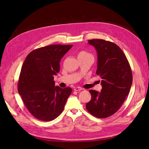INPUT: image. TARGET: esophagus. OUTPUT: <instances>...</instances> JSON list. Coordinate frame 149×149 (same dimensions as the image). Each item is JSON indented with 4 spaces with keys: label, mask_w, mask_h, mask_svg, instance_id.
Wrapping results in <instances>:
<instances>
[{
    "label": "esophagus",
    "mask_w": 149,
    "mask_h": 149,
    "mask_svg": "<svg viewBox=\"0 0 149 149\" xmlns=\"http://www.w3.org/2000/svg\"><path fill=\"white\" fill-rule=\"evenodd\" d=\"M74 90L75 91H79L82 90V88L81 87H75V88H74Z\"/></svg>",
    "instance_id": "1"
}]
</instances>
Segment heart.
Instances as JSON below:
<instances>
[{
	"label": "heart",
	"instance_id": "b5f03b06",
	"mask_svg": "<svg viewBox=\"0 0 149 149\" xmlns=\"http://www.w3.org/2000/svg\"><path fill=\"white\" fill-rule=\"evenodd\" d=\"M86 54H88V53L85 52V51H81L79 53L78 56H81V55H86Z\"/></svg>",
	"mask_w": 149,
	"mask_h": 149
}]
</instances>
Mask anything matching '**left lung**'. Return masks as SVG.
<instances>
[{"mask_svg":"<svg viewBox=\"0 0 149 149\" xmlns=\"http://www.w3.org/2000/svg\"><path fill=\"white\" fill-rule=\"evenodd\" d=\"M98 55L96 73L102 79L100 92L90 90L91 100L86 104L89 113L106 118L120 109L132 84V69L122 49L116 44L102 39L88 40Z\"/></svg>","mask_w":149,"mask_h":149,"instance_id":"left-lung-1","label":"left lung"}]
</instances>
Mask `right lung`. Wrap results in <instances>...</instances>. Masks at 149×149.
I'll return each instance as SVG.
<instances>
[{"label": "right lung", "instance_id": "obj_1", "mask_svg": "<svg viewBox=\"0 0 149 149\" xmlns=\"http://www.w3.org/2000/svg\"><path fill=\"white\" fill-rule=\"evenodd\" d=\"M73 45H52L31 52L21 68L17 91L31 114L51 121L62 112L72 89L55 86L61 58Z\"/></svg>", "mask_w": 149, "mask_h": 149}]
</instances>
